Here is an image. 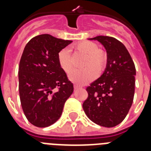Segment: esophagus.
Segmentation results:
<instances>
[{"label": "esophagus", "mask_w": 151, "mask_h": 151, "mask_svg": "<svg viewBox=\"0 0 151 151\" xmlns=\"http://www.w3.org/2000/svg\"><path fill=\"white\" fill-rule=\"evenodd\" d=\"M80 86H78V85H74V89H76H76H78V88H80Z\"/></svg>", "instance_id": "obj_1"}]
</instances>
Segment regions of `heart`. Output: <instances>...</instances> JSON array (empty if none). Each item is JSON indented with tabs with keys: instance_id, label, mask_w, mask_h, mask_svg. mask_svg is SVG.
I'll list each match as a JSON object with an SVG mask.
<instances>
[{
	"instance_id": "heart-1",
	"label": "heart",
	"mask_w": 151,
	"mask_h": 151,
	"mask_svg": "<svg viewBox=\"0 0 151 151\" xmlns=\"http://www.w3.org/2000/svg\"><path fill=\"white\" fill-rule=\"evenodd\" d=\"M73 50L85 54L87 58L84 63L85 69L83 70H74L69 75V78L74 83L85 85L91 82L97 76V73H101L105 69L107 63V55L104 50L98 49L94 42L84 41L78 42L73 46ZM57 60L61 69L65 73H69L73 69V62L69 51L63 49L57 55Z\"/></svg>"
}]
</instances>
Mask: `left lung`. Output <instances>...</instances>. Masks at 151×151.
Returning a JSON list of instances; mask_svg holds the SVG:
<instances>
[{
  "label": "left lung",
  "instance_id": "1",
  "mask_svg": "<svg viewBox=\"0 0 151 151\" xmlns=\"http://www.w3.org/2000/svg\"><path fill=\"white\" fill-rule=\"evenodd\" d=\"M107 54V63L100 78L87 87L83 110L91 120L104 127L119 125L127 116L134 94L135 66L125 45L113 37L97 36Z\"/></svg>",
  "mask_w": 151,
  "mask_h": 151
}]
</instances>
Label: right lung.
I'll return each instance as SVG.
<instances>
[{"label":"right lung","instance_id":"right-lung-1","mask_svg":"<svg viewBox=\"0 0 151 151\" xmlns=\"http://www.w3.org/2000/svg\"><path fill=\"white\" fill-rule=\"evenodd\" d=\"M73 41L40 35L24 48L19 66V91L24 114L35 126L57 122L73 85L60 67L57 55Z\"/></svg>","mask_w":151,"mask_h":151}]
</instances>
